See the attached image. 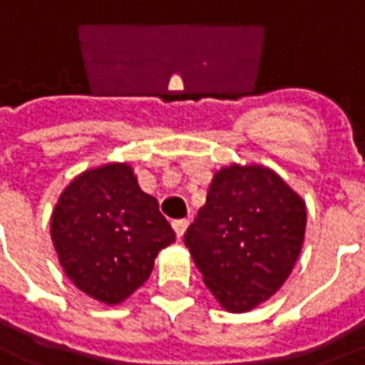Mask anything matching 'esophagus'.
Masks as SVG:
<instances>
[{
	"mask_svg": "<svg viewBox=\"0 0 365 365\" xmlns=\"http://www.w3.org/2000/svg\"><path fill=\"white\" fill-rule=\"evenodd\" d=\"M172 226H174V232H176V235L180 239L183 237V233L187 232V226H189V220H176V222H174V224H172Z\"/></svg>",
	"mask_w": 365,
	"mask_h": 365,
	"instance_id": "esophagus-1",
	"label": "esophagus"
}]
</instances>
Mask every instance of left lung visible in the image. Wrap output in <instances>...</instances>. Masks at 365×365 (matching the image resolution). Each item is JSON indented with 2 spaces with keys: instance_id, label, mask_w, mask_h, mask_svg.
I'll return each mask as SVG.
<instances>
[{
  "instance_id": "1",
  "label": "left lung",
  "mask_w": 365,
  "mask_h": 365,
  "mask_svg": "<svg viewBox=\"0 0 365 365\" xmlns=\"http://www.w3.org/2000/svg\"><path fill=\"white\" fill-rule=\"evenodd\" d=\"M304 199L264 164L222 166L185 233L202 282L232 314L274 297L304 245Z\"/></svg>"
}]
</instances>
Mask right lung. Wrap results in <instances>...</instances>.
<instances>
[{"label":"right lung","instance_id":"obj_1","mask_svg":"<svg viewBox=\"0 0 365 365\" xmlns=\"http://www.w3.org/2000/svg\"><path fill=\"white\" fill-rule=\"evenodd\" d=\"M51 241L72 285L116 306L149 279L176 233L157 199L141 191L132 164L107 163L63 189L51 212Z\"/></svg>","mask_w":365,"mask_h":365}]
</instances>
